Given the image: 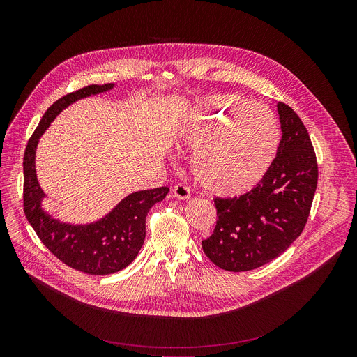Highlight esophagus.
Returning <instances> with one entry per match:
<instances>
[{
	"label": "esophagus",
	"mask_w": 357,
	"mask_h": 357,
	"mask_svg": "<svg viewBox=\"0 0 357 357\" xmlns=\"http://www.w3.org/2000/svg\"><path fill=\"white\" fill-rule=\"evenodd\" d=\"M172 196L179 200H186L190 197V189L183 183H178L172 188Z\"/></svg>",
	"instance_id": "obj_1"
}]
</instances>
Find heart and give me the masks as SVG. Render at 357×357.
Listing matches in <instances>:
<instances>
[{"label":"heart","instance_id":"obj_1","mask_svg":"<svg viewBox=\"0 0 357 357\" xmlns=\"http://www.w3.org/2000/svg\"><path fill=\"white\" fill-rule=\"evenodd\" d=\"M185 121L182 142L193 149L192 174L203 190L234 197L264 179L280 142L278 123L267 107L211 94L190 103Z\"/></svg>","mask_w":357,"mask_h":357}]
</instances>
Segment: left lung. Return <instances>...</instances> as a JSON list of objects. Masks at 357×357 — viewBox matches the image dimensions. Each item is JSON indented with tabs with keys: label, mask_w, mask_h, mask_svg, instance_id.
I'll return each mask as SVG.
<instances>
[{
	"label": "left lung",
	"mask_w": 357,
	"mask_h": 357,
	"mask_svg": "<svg viewBox=\"0 0 357 357\" xmlns=\"http://www.w3.org/2000/svg\"><path fill=\"white\" fill-rule=\"evenodd\" d=\"M277 112L282 137L264 179L240 197L215 199L216 227L202 247L222 270L250 271L273 261L308 220L318 185L314 146L291 107L277 103Z\"/></svg>",
	"instance_id": "1"
}]
</instances>
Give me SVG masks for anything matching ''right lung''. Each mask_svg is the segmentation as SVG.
Returning <instances> with one entry per match:
<instances>
[{
    "mask_svg": "<svg viewBox=\"0 0 357 357\" xmlns=\"http://www.w3.org/2000/svg\"><path fill=\"white\" fill-rule=\"evenodd\" d=\"M113 89L114 83L90 84L55 101L29 138L24 155V211L29 225L62 263L91 275L113 274L134 261L145 240L146 213L168 195L169 188L132 192L96 222L66 223L43 209L42 202L47 196L38 182L35 160L39 138L56 116L77 100Z\"/></svg>",
    "mask_w": 357,
    "mask_h": 357,
    "instance_id": "1",
    "label": "right lung"
}]
</instances>
